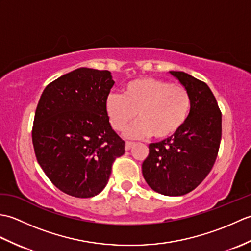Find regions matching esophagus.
<instances>
[{
	"mask_svg": "<svg viewBox=\"0 0 251 251\" xmlns=\"http://www.w3.org/2000/svg\"><path fill=\"white\" fill-rule=\"evenodd\" d=\"M135 143L134 142H130V141H126V145H125V150L128 151L130 150V149L132 148V146H134Z\"/></svg>",
	"mask_w": 251,
	"mask_h": 251,
	"instance_id": "esophagus-1",
	"label": "esophagus"
}]
</instances>
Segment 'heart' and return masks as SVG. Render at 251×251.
<instances>
[{"mask_svg": "<svg viewBox=\"0 0 251 251\" xmlns=\"http://www.w3.org/2000/svg\"><path fill=\"white\" fill-rule=\"evenodd\" d=\"M191 106V96L184 86L154 77L132 79L124 86L123 95L110 93L104 100L106 116L116 131L124 129L136 115L139 117L125 130L129 138L173 137L188 121Z\"/></svg>", "mask_w": 251, "mask_h": 251, "instance_id": "heart-1", "label": "heart"}]
</instances>
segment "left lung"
Wrapping results in <instances>:
<instances>
[{"label":"left lung","instance_id":"obj_1","mask_svg":"<svg viewBox=\"0 0 251 251\" xmlns=\"http://www.w3.org/2000/svg\"><path fill=\"white\" fill-rule=\"evenodd\" d=\"M169 72L188 89L191 112L177 134L149 145L142 175L157 193L180 196L201 184L214 166L221 141L222 115L206 83L188 73Z\"/></svg>","mask_w":251,"mask_h":251}]
</instances>
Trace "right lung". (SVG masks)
<instances>
[{"mask_svg":"<svg viewBox=\"0 0 251 251\" xmlns=\"http://www.w3.org/2000/svg\"><path fill=\"white\" fill-rule=\"evenodd\" d=\"M113 85L108 70L78 68L47 85L37 103L32 128L37 163L66 194L100 193L112 164L125 153L104 110Z\"/></svg>","mask_w":251,"mask_h":251,"instance_id":"add662e5","label":"right lung"}]
</instances>
